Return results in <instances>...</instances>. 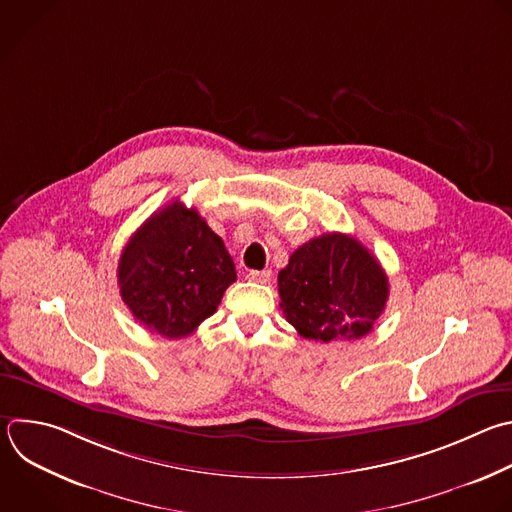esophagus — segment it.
<instances>
[{
	"label": "esophagus",
	"mask_w": 512,
	"mask_h": 512,
	"mask_svg": "<svg viewBox=\"0 0 512 512\" xmlns=\"http://www.w3.org/2000/svg\"><path fill=\"white\" fill-rule=\"evenodd\" d=\"M247 279L249 281H255V283H267L271 279V271L269 269H263V271H249L247 273Z\"/></svg>",
	"instance_id": "1"
}]
</instances>
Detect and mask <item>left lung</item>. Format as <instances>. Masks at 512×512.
<instances>
[{"mask_svg": "<svg viewBox=\"0 0 512 512\" xmlns=\"http://www.w3.org/2000/svg\"><path fill=\"white\" fill-rule=\"evenodd\" d=\"M277 285L285 319L301 337L325 344L368 335L390 293L380 261L344 233H325L295 249Z\"/></svg>", "mask_w": 512, "mask_h": 512, "instance_id": "left-lung-1", "label": "left lung"}]
</instances>
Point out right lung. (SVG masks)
<instances>
[{
  "instance_id": "right-lung-1",
  "label": "right lung",
  "mask_w": 512,
  "mask_h": 512,
  "mask_svg": "<svg viewBox=\"0 0 512 512\" xmlns=\"http://www.w3.org/2000/svg\"><path fill=\"white\" fill-rule=\"evenodd\" d=\"M235 279L223 239L179 201L146 219L118 261L122 301L148 331L168 339L187 337L211 317Z\"/></svg>"
}]
</instances>
